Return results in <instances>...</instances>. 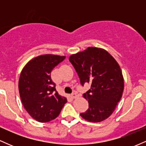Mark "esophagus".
<instances>
[{
	"instance_id": "34e87169",
	"label": "esophagus",
	"mask_w": 146,
	"mask_h": 146,
	"mask_svg": "<svg viewBox=\"0 0 146 146\" xmlns=\"http://www.w3.org/2000/svg\"><path fill=\"white\" fill-rule=\"evenodd\" d=\"M71 97H72V98H73V99H75V98H78V95L76 93H73V94L71 95Z\"/></svg>"
}]
</instances>
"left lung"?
I'll return each instance as SVG.
<instances>
[{"mask_svg":"<svg viewBox=\"0 0 146 146\" xmlns=\"http://www.w3.org/2000/svg\"><path fill=\"white\" fill-rule=\"evenodd\" d=\"M69 61L81 84H90V89L83 94L88 108L80 115L90 122L104 121L113 113L123 94L124 83L119 65L108 51L97 47H88L71 55Z\"/></svg>","mask_w":146,"mask_h":146,"instance_id":"8db88e82","label":"left lung"}]
</instances>
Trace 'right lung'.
I'll return each instance as SVG.
<instances>
[{"label":"right lung","instance_id":"1","mask_svg":"<svg viewBox=\"0 0 146 146\" xmlns=\"http://www.w3.org/2000/svg\"><path fill=\"white\" fill-rule=\"evenodd\" d=\"M65 56L46 54L34 58L22 70L18 82L20 96L25 110L36 121L55 119L67 102L58 94L51 73Z\"/></svg>","mask_w":146,"mask_h":146}]
</instances>
